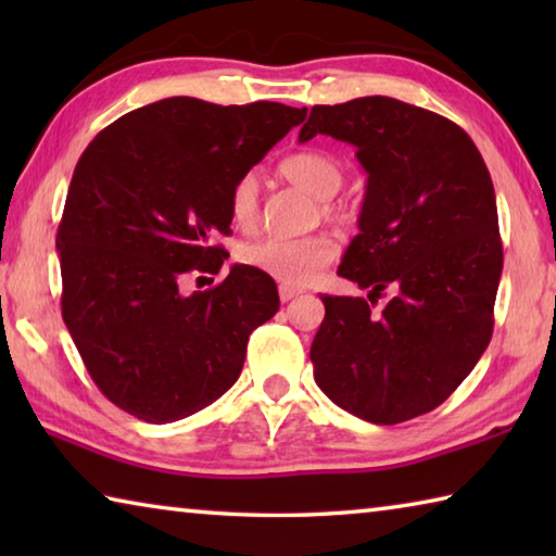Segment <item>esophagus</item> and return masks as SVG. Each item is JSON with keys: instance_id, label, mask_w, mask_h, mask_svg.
<instances>
[{"instance_id": "obj_1", "label": "esophagus", "mask_w": 556, "mask_h": 556, "mask_svg": "<svg viewBox=\"0 0 556 556\" xmlns=\"http://www.w3.org/2000/svg\"><path fill=\"white\" fill-rule=\"evenodd\" d=\"M301 294V289H296V287H287V285H279V299L281 301H291L294 296H299Z\"/></svg>"}]
</instances>
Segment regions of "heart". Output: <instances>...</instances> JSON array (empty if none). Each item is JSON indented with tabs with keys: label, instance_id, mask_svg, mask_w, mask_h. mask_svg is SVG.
<instances>
[{
	"label": "heart",
	"instance_id": "1",
	"mask_svg": "<svg viewBox=\"0 0 556 556\" xmlns=\"http://www.w3.org/2000/svg\"><path fill=\"white\" fill-rule=\"evenodd\" d=\"M279 174L289 184L304 188L318 199V211L326 220L345 223L351 205L338 201L336 193L345 181L343 162L326 149L308 147L281 159ZM230 218L240 230H252L260 218V181L255 174H244L230 191ZM338 255L336 242L324 232L304 238H262L240 250L242 265L262 271L287 287H304L318 277Z\"/></svg>",
	"mask_w": 556,
	"mask_h": 556
}]
</instances>
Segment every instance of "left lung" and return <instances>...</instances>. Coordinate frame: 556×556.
I'll return each instance as SVG.
<instances>
[{
	"mask_svg": "<svg viewBox=\"0 0 556 556\" xmlns=\"http://www.w3.org/2000/svg\"><path fill=\"white\" fill-rule=\"evenodd\" d=\"M316 135L353 144L368 172L338 275L370 294L321 296L314 380L355 417L400 425L448 400L491 343L503 271L491 174L456 122L394 98L314 105L299 139Z\"/></svg>",
	"mask_w": 556,
	"mask_h": 556,
	"instance_id": "1",
	"label": "left lung"
}]
</instances>
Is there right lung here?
Listing matches in <instances>:
<instances>
[{
	"mask_svg": "<svg viewBox=\"0 0 556 556\" xmlns=\"http://www.w3.org/2000/svg\"><path fill=\"white\" fill-rule=\"evenodd\" d=\"M306 108L166 98L92 139L75 166L55 235L61 312L92 382L131 417L168 425L208 407L240 378L250 333L279 308L275 279L228 257L230 191Z\"/></svg>",
	"mask_w": 556,
	"mask_h": 556,
	"instance_id": "add662e5",
	"label": "right lung"
}]
</instances>
